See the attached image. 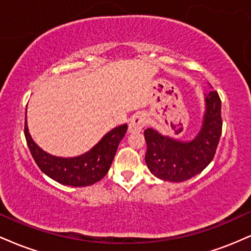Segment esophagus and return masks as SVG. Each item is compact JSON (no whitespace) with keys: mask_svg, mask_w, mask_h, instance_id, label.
<instances>
[{"mask_svg":"<svg viewBox=\"0 0 251 251\" xmlns=\"http://www.w3.org/2000/svg\"><path fill=\"white\" fill-rule=\"evenodd\" d=\"M145 125H146L145 116L142 113H138L135 114V116L131 119V122H129L128 131L131 132V133H139Z\"/></svg>","mask_w":251,"mask_h":251,"instance_id":"esophagus-1","label":"esophagus"}]
</instances>
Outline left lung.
<instances>
[{
	"label": "left lung",
	"instance_id": "1",
	"mask_svg": "<svg viewBox=\"0 0 251 251\" xmlns=\"http://www.w3.org/2000/svg\"><path fill=\"white\" fill-rule=\"evenodd\" d=\"M206 111L203 126L192 142H178L157 131H144L145 162L155 177L168 181H184L201 174L214 159L222 134L221 98L217 91L205 94Z\"/></svg>",
	"mask_w": 251,
	"mask_h": 251
}]
</instances>
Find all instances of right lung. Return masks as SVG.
Returning a JSON list of instances; mask_svg holds the SVG:
<instances>
[{
  "mask_svg": "<svg viewBox=\"0 0 251 251\" xmlns=\"http://www.w3.org/2000/svg\"><path fill=\"white\" fill-rule=\"evenodd\" d=\"M127 131V125L109 131L87 153L74 158L54 157L41 150L28 133L25 123V137L34 160L40 170L57 183L68 186H88L105 177L108 172L118 145Z\"/></svg>",
  "mask_w": 251,
  "mask_h": 251,
  "instance_id": "obj_1",
  "label": "right lung"
}]
</instances>
